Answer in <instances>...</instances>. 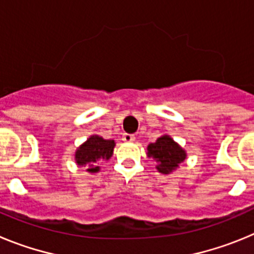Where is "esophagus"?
<instances>
[{
    "mask_svg": "<svg viewBox=\"0 0 254 254\" xmlns=\"http://www.w3.org/2000/svg\"><path fill=\"white\" fill-rule=\"evenodd\" d=\"M122 140L125 141V142H132V141L134 140V136H133V134H131V133H125V134H123Z\"/></svg>",
    "mask_w": 254,
    "mask_h": 254,
    "instance_id": "esophagus-1",
    "label": "esophagus"
}]
</instances>
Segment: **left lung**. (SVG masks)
Instances as JSON below:
<instances>
[{"instance_id": "left-lung-1", "label": "left lung", "mask_w": 254, "mask_h": 254, "mask_svg": "<svg viewBox=\"0 0 254 254\" xmlns=\"http://www.w3.org/2000/svg\"><path fill=\"white\" fill-rule=\"evenodd\" d=\"M149 156H152L158 161V170L168 174L178 167V164L186 159L185 150L178 143L173 141L169 136H161L160 138L150 143L147 146Z\"/></svg>"}]
</instances>
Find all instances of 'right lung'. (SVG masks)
I'll list each match as a JSON object with an SVG mask.
<instances>
[{
  "label": "right lung",
  "instance_id": "obj_1",
  "mask_svg": "<svg viewBox=\"0 0 254 254\" xmlns=\"http://www.w3.org/2000/svg\"><path fill=\"white\" fill-rule=\"evenodd\" d=\"M113 140H104L99 136H91L85 143L78 147L75 154L76 163L78 165H85L87 172H99V163L102 160H108L113 154Z\"/></svg>",
  "mask_w": 254,
  "mask_h": 254
}]
</instances>
